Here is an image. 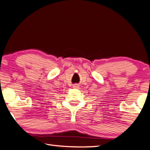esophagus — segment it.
<instances>
[{
    "label": "esophagus",
    "mask_w": 150,
    "mask_h": 150,
    "mask_svg": "<svg viewBox=\"0 0 150 150\" xmlns=\"http://www.w3.org/2000/svg\"><path fill=\"white\" fill-rule=\"evenodd\" d=\"M73 88H79V86L77 85V84H75V85L73 86Z\"/></svg>",
    "instance_id": "obj_1"
}]
</instances>
